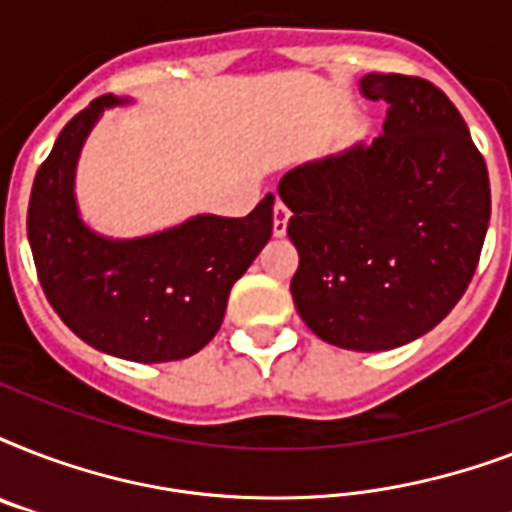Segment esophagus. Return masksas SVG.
<instances>
[{
	"instance_id": "1",
	"label": "esophagus",
	"mask_w": 512,
	"mask_h": 512,
	"mask_svg": "<svg viewBox=\"0 0 512 512\" xmlns=\"http://www.w3.org/2000/svg\"><path fill=\"white\" fill-rule=\"evenodd\" d=\"M287 223H289V207L284 201H276V207H273V236H284L287 233Z\"/></svg>"
}]
</instances>
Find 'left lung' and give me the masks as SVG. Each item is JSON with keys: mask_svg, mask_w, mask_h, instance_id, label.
<instances>
[{"mask_svg": "<svg viewBox=\"0 0 512 512\" xmlns=\"http://www.w3.org/2000/svg\"><path fill=\"white\" fill-rule=\"evenodd\" d=\"M382 135L279 183L300 252L297 313L337 348L390 350L460 303L484 247L492 191L481 151L444 90L422 76L369 74Z\"/></svg>", "mask_w": 512, "mask_h": 512, "instance_id": "1", "label": "left lung"}]
</instances>
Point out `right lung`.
Wrapping results in <instances>:
<instances>
[{
  "label": "right lung",
  "mask_w": 512,
  "mask_h": 512,
  "mask_svg": "<svg viewBox=\"0 0 512 512\" xmlns=\"http://www.w3.org/2000/svg\"><path fill=\"white\" fill-rule=\"evenodd\" d=\"M100 95L55 140L34 177L28 241L44 295L63 324L111 356L162 364L193 356L223 324L236 279L273 233V193L247 217L199 215L170 231L111 241L79 220L74 167Z\"/></svg>",
  "instance_id": "obj_1"
}]
</instances>
